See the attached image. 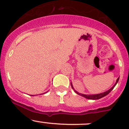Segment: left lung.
Instances as JSON below:
<instances>
[{"mask_svg": "<svg viewBox=\"0 0 129 129\" xmlns=\"http://www.w3.org/2000/svg\"><path fill=\"white\" fill-rule=\"evenodd\" d=\"M119 77L117 79L116 83H115V85H114V86H113L111 88V89H109V90L106 91V92H104V93H99V94H96V95H85V94H82V93H79V92H77V91H75V90H74V88H73V86H72V83H71V86H72V89L74 90V91H75V93H77V94L80 95L82 96V97H85V98L87 99H92V100H97V99H101V98H102V97H105V96H106L107 95V94H109V93H110V92H111L112 90V89H114V87L115 86V85H116V84H117V82H118V81H119Z\"/></svg>", "mask_w": 129, "mask_h": 129, "instance_id": "left-lung-1", "label": "left lung"}]
</instances>
